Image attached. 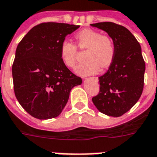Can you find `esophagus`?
Listing matches in <instances>:
<instances>
[{"label":"esophagus","mask_w":157,"mask_h":157,"mask_svg":"<svg viewBox=\"0 0 157 157\" xmlns=\"http://www.w3.org/2000/svg\"><path fill=\"white\" fill-rule=\"evenodd\" d=\"M93 78L94 79V80H96V81H98V77H97V76H94Z\"/></svg>","instance_id":"esophagus-1"}]
</instances>
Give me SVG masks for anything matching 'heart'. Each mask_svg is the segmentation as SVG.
Returning <instances> with one entry per match:
<instances>
[{
	"label": "heart",
	"mask_w": 157,
	"mask_h": 157,
	"mask_svg": "<svg viewBox=\"0 0 157 157\" xmlns=\"http://www.w3.org/2000/svg\"><path fill=\"white\" fill-rule=\"evenodd\" d=\"M77 47L81 50L86 49L84 58L76 67L79 75L87 76L97 72L99 66L102 68L107 67L114 59L116 45L114 40L109 35L102 34L98 31L86 28L81 31L76 36ZM77 47L69 40H64L60 46V58L67 67H75L77 59Z\"/></svg>",
	"instance_id": "1"
}]
</instances>
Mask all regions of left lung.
Wrapping results in <instances>:
<instances>
[{"label": "left lung", "instance_id": "left-lung-1", "mask_svg": "<svg viewBox=\"0 0 157 157\" xmlns=\"http://www.w3.org/2000/svg\"><path fill=\"white\" fill-rule=\"evenodd\" d=\"M107 32L116 45L109 68L98 77L99 93L92 98L100 112L118 117L132 108L141 97L144 86L145 62L141 46L126 28L112 22L92 23Z\"/></svg>", "mask_w": 157, "mask_h": 157}]
</instances>
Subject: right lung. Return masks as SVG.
I'll list each match as a JSON object with an SVG mask.
<instances>
[{
	"label": "right lung",
	"instance_id": "obj_1",
	"mask_svg": "<svg viewBox=\"0 0 157 157\" xmlns=\"http://www.w3.org/2000/svg\"><path fill=\"white\" fill-rule=\"evenodd\" d=\"M80 26L47 22L33 27L18 43L12 65L13 90L26 112L40 120L57 117L81 77L62 62L60 46Z\"/></svg>",
	"mask_w": 157,
	"mask_h": 157
}]
</instances>
